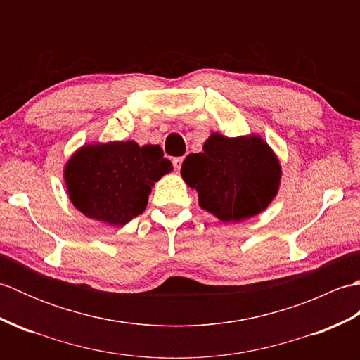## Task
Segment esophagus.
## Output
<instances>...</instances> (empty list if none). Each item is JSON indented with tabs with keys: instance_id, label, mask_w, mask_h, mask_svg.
I'll return each mask as SVG.
<instances>
[{
	"instance_id": "1",
	"label": "esophagus",
	"mask_w": 360,
	"mask_h": 360,
	"mask_svg": "<svg viewBox=\"0 0 360 360\" xmlns=\"http://www.w3.org/2000/svg\"><path fill=\"white\" fill-rule=\"evenodd\" d=\"M182 160H184V158H174L173 159V165H174V168L176 170L179 172V168H181V165H182Z\"/></svg>"
}]
</instances>
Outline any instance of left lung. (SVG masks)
Here are the masks:
<instances>
[{"instance_id": "left-lung-1", "label": "left lung", "mask_w": 360, "mask_h": 360, "mask_svg": "<svg viewBox=\"0 0 360 360\" xmlns=\"http://www.w3.org/2000/svg\"><path fill=\"white\" fill-rule=\"evenodd\" d=\"M182 179L198 192L200 205L223 223H238L263 212L278 192V158L259 136L213 133L201 153L181 167Z\"/></svg>"}]
</instances>
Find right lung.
I'll list each match as a JSON object with an SVG mask.
<instances>
[{
    "label": "right lung",
    "instance_id": "add662e5",
    "mask_svg": "<svg viewBox=\"0 0 360 360\" xmlns=\"http://www.w3.org/2000/svg\"><path fill=\"white\" fill-rule=\"evenodd\" d=\"M173 170L159 145L134 141L83 145L65 167L68 195L83 215L124 226L147 207L155 182Z\"/></svg>",
    "mask_w": 360,
    "mask_h": 360
}]
</instances>
